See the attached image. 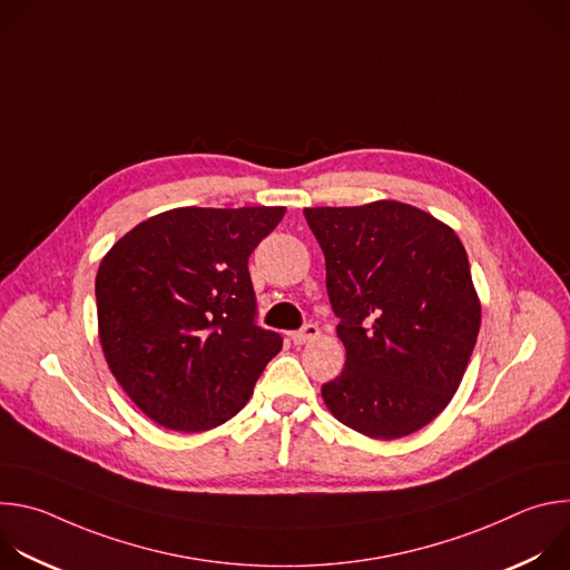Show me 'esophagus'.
Listing matches in <instances>:
<instances>
[{
  "label": "esophagus",
  "mask_w": 570,
  "mask_h": 570,
  "mask_svg": "<svg viewBox=\"0 0 570 570\" xmlns=\"http://www.w3.org/2000/svg\"><path fill=\"white\" fill-rule=\"evenodd\" d=\"M317 336H320V330L315 327V324H306L304 330L291 334V341H293V345H306V343L315 341Z\"/></svg>",
  "instance_id": "1"
}]
</instances>
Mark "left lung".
Listing matches in <instances>:
<instances>
[{"mask_svg": "<svg viewBox=\"0 0 570 570\" xmlns=\"http://www.w3.org/2000/svg\"><path fill=\"white\" fill-rule=\"evenodd\" d=\"M304 218L324 253L345 345L341 376L322 385L324 405L372 440L424 429L453 399L480 330L462 240L399 200L306 207Z\"/></svg>", "mask_w": 570, "mask_h": 570, "instance_id": "8db88e82", "label": "left lung"}]
</instances>
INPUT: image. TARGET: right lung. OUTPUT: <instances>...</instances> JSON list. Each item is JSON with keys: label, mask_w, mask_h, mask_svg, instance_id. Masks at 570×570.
<instances>
[{"label": "right lung", "mask_w": 570, "mask_h": 570, "mask_svg": "<svg viewBox=\"0 0 570 570\" xmlns=\"http://www.w3.org/2000/svg\"><path fill=\"white\" fill-rule=\"evenodd\" d=\"M286 207H176L135 225L97 273L106 363L155 424L203 433L253 396L282 338L255 324L248 257Z\"/></svg>", "instance_id": "1"}]
</instances>
